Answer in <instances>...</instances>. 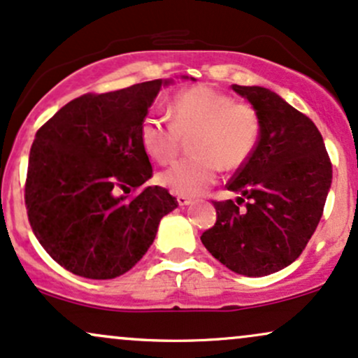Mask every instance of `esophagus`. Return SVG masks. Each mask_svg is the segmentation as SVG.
<instances>
[{
    "mask_svg": "<svg viewBox=\"0 0 358 358\" xmlns=\"http://www.w3.org/2000/svg\"><path fill=\"white\" fill-rule=\"evenodd\" d=\"M176 202H178L180 207H187V205L192 203V199H188V196L185 195H178L176 196Z\"/></svg>",
    "mask_w": 358,
    "mask_h": 358,
    "instance_id": "1",
    "label": "esophagus"
}]
</instances>
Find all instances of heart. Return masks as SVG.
Segmentation results:
<instances>
[{
  "label": "heart",
  "instance_id": "heart-1",
  "mask_svg": "<svg viewBox=\"0 0 358 358\" xmlns=\"http://www.w3.org/2000/svg\"><path fill=\"white\" fill-rule=\"evenodd\" d=\"M171 121L148 113L139 126L145 151L166 165L178 153L183 138L192 136V156L159 173V182L178 195L195 196L212 187L222 166L237 170L256 150L261 121L254 108L212 87L193 85L176 94L170 104Z\"/></svg>",
  "mask_w": 358,
  "mask_h": 358
}]
</instances>
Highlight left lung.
I'll use <instances>...</instances> for the list:
<instances>
[{
  "instance_id": "obj_1",
  "label": "left lung",
  "mask_w": 358,
  "mask_h": 358,
  "mask_svg": "<svg viewBox=\"0 0 358 358\" xmlns=\"http://www.w3.org/2000/svg\"><path fill=\"white\" fill-rule=\"evenodd\" d=\"M232 89L252 104L261 134L249 162L227 183L241 193L237 203L213 202L217 220L200 239L234 273L268 276L296 261L316 231L331 162L315 122L276 92L257 85Z\"/></svg>"
}]
</instances>
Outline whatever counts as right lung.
Here are the masks:
<instances>
[{
    "label": "right lung",
    "mask_w": 358,
    "mask_h": 358,
    "mask_svg": "<svg viewBox=\"0 0 358 358\" xmlns=\"http://www.w3.org/2000/svg\"><path fill=\"white\" fill-rule=\"evenodd\" d=\"M165 84L84 94L36 131L24 183L28 220L53 261L77 276L127 273L178 207L162 187L127 195L153 175L139 126Z\"/></svg>",
    "instance_id": "right-lung-1"
}]
</instances>
